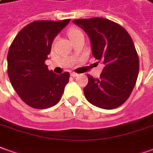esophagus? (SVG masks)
I'll use <instances>...</instances> for the list:
<instances>
[{
	"label": "esophagus",
	"mask_w": 153,
	"mask_h": 153,
	"mask_svg": "<svg viewBox=\"0 0 153 153\" xmlns=\"http://www.w3.org/2000/svg\"><path fill=\"white\" fill-rule=\"evenodd\" d=\"M71 76H73V77H76V76H78V74H77V73H75V72H71Z\"/></svg>",
	"instance_id": "esophagus-1"
}]
</instances>
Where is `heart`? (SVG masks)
Wrapping results in <instances>:
<instances>
[{"instance_id": "obj_1", "label": "heart", "mask_w": 153, "mask_h": 153, "mask_svg": "<svg viewBox=\"0 0 153 153\" xmlns=\"http://www.w3.org/2000/svg\"><path fill=\"white\" fill-rule=\"evenodd\" d=\"M81 35H82V31L78 30V29H76V28H71L70 30H68V36H69L71 40L76 38V37H77Z\"/></svg>"}]
</instances>
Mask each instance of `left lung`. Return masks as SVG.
Returning <instances> with one entry per match:
<instances>
[{"label": "left lung", "mask_w": 153, "mask_h": 153, "mask_svg": "<svg viewBox=\"0 0 153 153\" xmlns=\"http://www.w3.org/2000/svg\"><path fill=\"white\" fill-rule=\"evenodd\" d=\"M89 36L92 56L104 65L99 78L87 75L83 88L87 100L102 109H114L125 102L134 88L139 59L134 43L118 24L101 17L74 20Z\"/></svg>", "instance_id": "8db88e82"}]
</instances>
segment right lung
Masks as SVG:
<instances>
[{"mask_svg": "<svg viewBox=\"0 0 153 153\" xmlns=\"http://www.w3.org/2000/svg\"><path fill=\"white\" fill-rule=\"evenodd\" d=\"M36 21L22 29L7 55V72L12 87L22 101L36 109L56 105L69 81V72L57 75L45 62L55 37L70 22Z\"/></svg>", "mask_w": 153, "mask_h": 153, "instance_id": "add662e5", "label": "right lung"}]
</instances>
